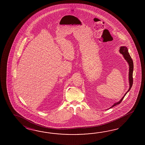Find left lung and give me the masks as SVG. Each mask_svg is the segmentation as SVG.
<instances>
[{
  "mask_svg": "<svg viewBox=\"0 0 145 145\" xmlns=\"http://www.w3.org/2000/svg\"><path fill=\"white\" fill-rule=\"evenodd\" d=\"M119 52L121 54H122L123 55V57L124 59H125L126 62H127L129 66V89H128V91L126 92L124 95L123 96V97L120 100L119 102L115 103L114 104V105L111 106V107L109 108H112L113 107L115 106L116 105L119 104L122 101L124 96L126 95V94L127 92H129V90L131 89L133 85V69H134V65H133V62L132 59L131 58V56H129V53L128 51V49L127 48V47L125 46H121L120 47V50H119Z\"/></svg>",
  "mask_w": 145,
  "mask_h": 145,
  "instance_id": "8db88e82",
  "label": "left lung"
}]
</instances>
